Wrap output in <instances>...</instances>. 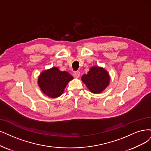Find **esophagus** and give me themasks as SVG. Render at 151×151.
<instances>
[{
	"label": "esophagus",
	"mask_w": 151,
	"mask_h": 151,
	"mask_svg": "<svg viewBox=\"0 0 151 151\" xmlns=\"http://www.w3.org/2000/svg\"><path fill=\"white\" fill-rule=\"evenodd\" d=\"M80 72L77 71H75L74 73H73V76L75 78H78L80 77Z\"/></svg>",
	"instance_id": "esophagus-1"
}]
</instances>
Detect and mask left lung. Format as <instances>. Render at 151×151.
Wrapping results in <instances>:
<instances>
[{"label": "left lung", "mask_w": 151, "mask_h": 151, "mask_svg": "<svg viewBox=\"0 0 151 151\" xmlns=\"http://www.w3.org/2000/svg\"><path fill=\"white\" fill-rule=\"evenodd\" d=\"M110 76L107 70L101 66H93L87 74L81 76L82 81L92 93H102L110 83Z\"/></svg>", "instance_id": "left-lung-1"}]
</instances>
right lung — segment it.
Wrapping results in <instances>:
<instances>
[{
	"mask_svg": "<svg viewBox=\"0 0 151 151\" xmlns=\"http://www.w3.org/2000/svg\"><path fill=\"white\" fill-rule=\"evenodd\" d=\"M73 79V77L69 73L53 66L41 73L38 77V85L45 95L56 98L63 93L68 82Z\"/></svg>",
	"mask_w": 151,
	"mask_h": 151,
	"instance_id": "add662e5",
	"label": "right lung"
}]
</instances>
